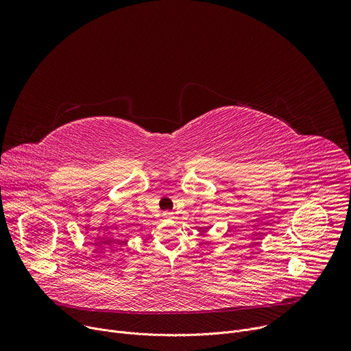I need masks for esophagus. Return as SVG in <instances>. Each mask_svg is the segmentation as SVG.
Segmentation results:
<instances>
[{
	"mask_svg": "<svg viewBox=\"0 0 351 351\" xmlns=\"http://www.w3.org/2000/svg\"><path fill=\"white\" fill-rule=\"evenodd\" d=\"M162 217L165 218V219H172V218H175V215H173V213H171V211H164V214H162Z\"/></svg>",
	"mask_w": 351,
	"mask_h": 351,
	"instance_id": "obj_1",
	"label": "esophagus"
}]
</instances>
